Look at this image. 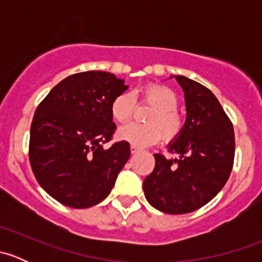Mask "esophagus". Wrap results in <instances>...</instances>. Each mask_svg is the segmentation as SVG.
I'll return each mask as SVG.
<instances>
[{"label": "esophagus", "instance_id": "obj_1", "mask_svg": "<svg viewBox=\"0 0 262 262\" xmlns=\"http://www.w3.org/2000/svg\"><path fill=\"white\" fill-rule=\"evenodd\" d=\"M139 148L138 147H136V146H130V152H132V155H136V153H138L139 152Z\"/></svg>", "mask_w": 262, "mask_h": 262}]
</instances>
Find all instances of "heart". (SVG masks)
I'll use <instances>...</instances> for the list:
<instances>
[{
	"label": "heart",
	"instance_id": "b5f03b06",
	"mask_svg": "<svg viewBox=\"0 0 262 262\" xmlns=\"http://www.w3.org/2000/svg\"><path fill=\"white\" fill-rule=\"evenodd\" d=\"M143 102L155 106L147 118V123H129L119 128L118 139L139 148L157 143L162 134L165 141H172L181 133L184 120L178 113L179 99L175 92L162 84H147L139 90ZM136 110V97L132 92L115 96L110 105L113 119L118 123L129 120Z\"/></svg>",
	"mask_w": 262,
	"mask_h": 262
}]
</instances>
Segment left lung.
<instances>
[{"instance_id":"obj_1","label":"left lung","mask_w":262,"mask_h":262,"mask_svg":"<svg viewBox=\"0 0 262 262\" xmlns=\"http://www.w3.org/2000/svg\"><path fill=\"white\" fill-rule=\"evenodd\" d=\"M175 78L184 91L186 120L167 146L175 157L156 153L143 190L156 209L185 214L204 207L226 185L233 166L234 132L209 89L184 76Z\"/></svg>"}]
</instances>
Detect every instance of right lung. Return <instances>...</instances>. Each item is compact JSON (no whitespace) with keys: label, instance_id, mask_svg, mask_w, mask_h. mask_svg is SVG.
Masks as SVG:
<instances>
[{"label":"right lung","instance_id":"1","mask_svg":"<svg viewBox=\"0 0 262 262\" xmlns=\"http://www.w3.org/2000/svg\"><path fill=\"white\" fill-rule=\"evenodd\" d=\"M128 87L109 72L76 73L53 87L36 109L30 165L40 186L60 204L90 208L112 191L130 146L123 141L104 148L116 128L110 105Z\"/></svg>","mask_w":262,"mask_h":262}]
</instances>
